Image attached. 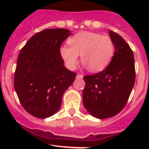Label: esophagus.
I'll return each mask as SVG.
<instances>
[{"mask_svg": "<svg viewBox=\"0 0 149 149\" xmlns=\"http://www.w3.org/2000/svg\"><path fill=\"white\" fill-rule=\"evenodd\" d=\"M83 75L81 74H77L76 75V79H82L83 78Z\"/></svg>", "mask_w": 149, "mask_h": 149, "instance_id": "obj_1", "label": "esophagus"}]
</instances>
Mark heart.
<instances>
[{
    "label": "heart",
    "instance_id": "heart-1",
    "mask_svg": "<svg viewBox=\"0 0 149 149\" xmlns=\"http://www.w3.org/2000/svg\"><path fill=\"white\" fill-rule=\"evenodd\" d=\"M68 42L70 46L63 45L60 54L70 70L76 68L81 55L91 71H101L110 63L115 53L111 37L100 33L81 31L70 37Z\"/></svg>",
    "mask_w": 149,
    "mask_h": 149
}]
</instances>
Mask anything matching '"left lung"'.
<instances>
[{
  "label": "left lung",
  "mask_w": 149,
  "mask_h": 149,
  "mask_svg": "<svg viewBox=\"0 0 149 149\" xmlns=\"http://www.w3.org/2000/svg\"><path fill=\"white\" fill-rule=\"evenodd\" d=\"M109 36L115 48L110 63L100 73L84 76V105L100 119L112 118L125 107L136 80L133 50L116 32L109 31Z\"/></svg>",
  "instance_id": "8db88e82"
}]
</instances>
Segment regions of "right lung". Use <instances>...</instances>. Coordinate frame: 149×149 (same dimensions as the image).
<instances>
[{
  "label": "right lung",
  "mask_w": 149,
  "mask_h": 149,
  "mask_svg": "<svg viewBox=\"0 0 149 149\" xmlns=\"http://www.w3.org/2000/svg\"><path fill=\"white\" fill-rule=\"evenodd\" d=\"M65 29L37 32L21 49L14 76V88L24 109L32 116L46 118L61 107L65 90L76 73L68 70L60 54L70 35Z\"/></svg>",
  "instance_id": "1"
}]
</instances>
